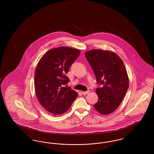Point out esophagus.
Masks as SVG:
<instances>
[{"label":"esophagus","instance_id":"esophagus-1","mask_svg":"<svg viewBox=\"0 0 154 154\" xmlns=\"http://www.w3.org/2000/svg\"><path fill=\"white\" fill-rule=\"evenodd\" d=\"M82 92V94L83 95H86V94H87L89 92V91L88 90V91H83V92Z\"/></svg>","mask_w":154,"mask_h":154}]
</instances>
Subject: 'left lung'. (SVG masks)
<instances>
[{
	"label": "left lung",
	"mask_w": 154,
	"mask_h": 154,
	"mask_svg": "<svg viewBox=\"0 0 154 154\" xmlns=\"http://www.w3.org/2000/svg\"><path fill=\"white\" fill-rule=\"evenodd\" d=\"M85 57L101 85L96 89L99 99L95 109L103 115L110 114L117 109L129 87L124 64L116 54L100 49L86 52Z\"/></svg>",
	"instance_id": "1"
}]
</instances>
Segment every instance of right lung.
<instances>
[{
  "label": "right lung",
  "mask_w": 154,
  "mask_h": 154,
  "mask_svg": "<svg viewBox=\"0 0 154 154\" xmlns=\"http://www.w3.org/2000/svg\"><path fill=\"white\" fill-rule=\"evenodd\" d=\"M80 54L79 50L67 47L52 48L37 65L35 75L37 97L44 109L54 115L65 112L78 96L66 85L70 81L66 74Z\"/></svg>",
  "instance_id": "add662e5"
}]
</instances>
